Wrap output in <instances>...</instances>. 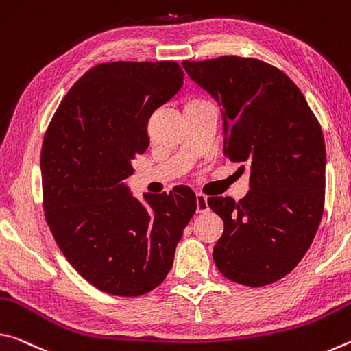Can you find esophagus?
<instances>
[{
  "mask_svg": "<svg viewBox=\"0 0 351 351\" xmlns=\"http://www.w3.org/2000/svg\"><path fill=\"white\" fill-rule=\"evenodd\" d=\"M196 202H197V213H206V211L210 210L208 206V199L204 194H197L196 196Z\"/></svg>",
  "mask_w": 351,
  "mask_h": 351,
  "instance_id": "esophagus-1",
  "label": "esophagus"
}]
</instances>
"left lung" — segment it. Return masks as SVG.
Here are the masks:
<instances>
[{
  "label": "left lung",
  "mask_w": 351,
  "mask_h": 351,
  "mask_svg": "<svg viewBox=\"0 0 351 351\" xmlns=\"http://www.w3.org/2000/svg\"><path fill=\"white\" fill-rule=\"evenodd\" d=\"M182 65L222 107L223 154L250 168L244 199H208L223 221L216 267L250 288L275 283L305 256L324 213L320 124L297 85L266 62L222 56Z\"/></svg>",
  "instance_id": "8db88e82"
}]
</instances>
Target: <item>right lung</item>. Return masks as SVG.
<instances>
[{"label": "right lung", "instance_id": "obj_1", "mask_svg": "<svg viewBox=\"0 0 351 351\" xmlns=\"http://www.w3.org/2000/svg\"><path fill=\"white\" fill-rule=\"evenodd\" d=\"M182 85L176 62L101 63L73 85L45 134L46 222L71 266L107 294L157 288L196 213L191 188L146 193L140 202L124 183L149 146V118Z\"/></svg>", "mask_w": 351, "mask_h": 351}]
</instances>
